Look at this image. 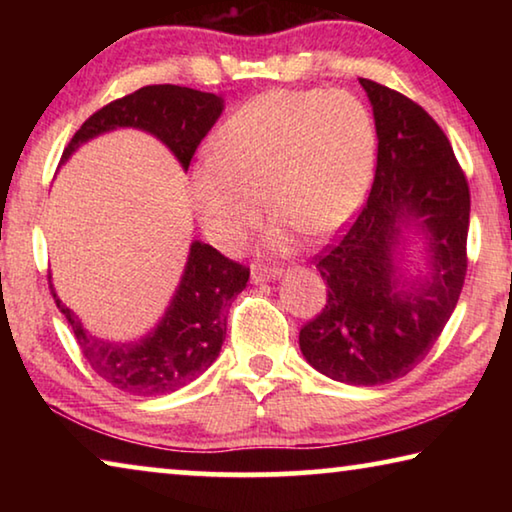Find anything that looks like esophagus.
Wrapping results in <instances>:
<instances>
[{
	"label": "esophagus",
	"instance_id": "esophagus-1",
	"mask_svg": "<svg viewBox=\"0 0 512 512\" xmlns=\"http://www.w3.org/2000/svg\"><path fill=\"white\" fill-rule=\"evenodd\" d=\"M280 275H282V271L277 266L257 264V266H253V275H250V280H253L255 284H262L268 280H275V277H280Z\"/></svg>",
	"mask_w": 512,
	"mask_h": 512
}]
</instances>
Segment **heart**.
<instances>
[{"label":"heart","instance_id":"heart-1","mask_svg":"<svg viewBox=\"0 0 512 512\" xmlns=\"http://www.w3.org/2000/svg\"><path fill=\"white\" fill-rule=\"evenodd\" d=\"M377 126L345 90H268L228 117L210 142V160L189 176L203 232L221 250L244 244L262 216V198L280 219L268 246L287 248L291 231L332 235L366 194Z\"/></svg>","mask_w":512,"mask_h":512}]
</instances>
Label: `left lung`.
I'll return each instance as SVG.
<instances>
[{"mask_svg": "<svg viewBox=\"0 0 512 512\" xmlns=\"http://www.w3.org/2000/svg\"><path fill=\"white\" fill-rule=\"evenodd\" d=\"M377 126V169L368 201L345 235L316 255L327 284L320 314L300 329L318 372L352 386L400 379L427 357L461 296L467 273L470 187L433 117L397 90L359 79ZM423 230L427 278L396 273L401 228Z\"/></svg>", "mask_w": 512, "mask_h": 512, "instance_id": "left-lung-1", "label": "left lung"}]
</instances>
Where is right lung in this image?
<instances>
[{"label": "right lung", "mask_w": 512, "mask_h": 512, "mask_svg": "<svg viewBox=\"0 0 512 512\" xmlns=\"http://www.w3.org/2000/svg\"><path fill=\"white\" fill-rule=\"evenodd\" d=\"M221 112L223 99L212 92L180 85H146L110 101L85 119L65 146L63 162L92 137L133 126L167 144L187 171L198 144ZM248 277V266L232 262L210 244L194 241L167 314L142 341L131 343L92 336L79 316L56 296L51 277L49 289L92 370L119 391L153 397L178 391L212 366L225 339L232 300L246 289Z\"/></svg>", "instance_id": "obj_1"}]
</instances>
